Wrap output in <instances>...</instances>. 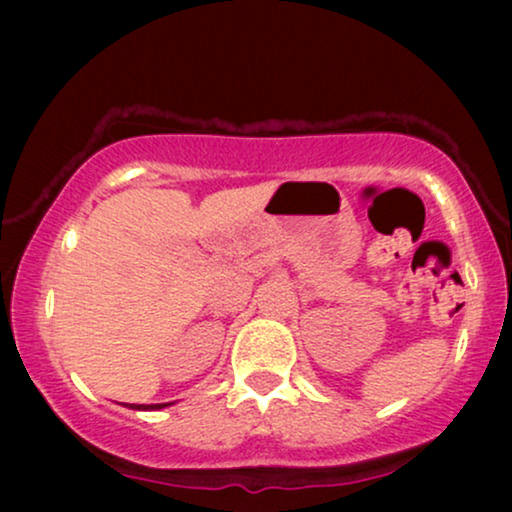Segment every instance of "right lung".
<instances>
[{"mask_svg":"<svg viewBox=\"0 0 512 512\" xmlns=\"http://www.w3.org/2000/svg\"><path fill=\"white\" fill-rule=\"evenodd\" d=\"M132 408H144V405H132ZM149 408H160V405H149Z\"/></svg>","mask_w":512,"mask_h":512,"instance_id":"add662e5","label":"right lung"}]
</instances>
